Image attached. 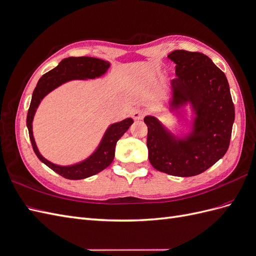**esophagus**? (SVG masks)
<instances>
[{
  "mask_svg": "<svg viewBox=\"0 0 256 256\" xmlns=\"http://www.w3.org/2000/svg\"><path fill=\"white\" fill-rule=\"evenodd\" d=\"M131 115H132V118L134 120H142L144 118L145 113L141 109H134V110H132V112H131Z\"/></svg>",
  "mask_w": 256,
  "mask_h": 256,
  "instance_id": "1",
  "label": "esophagus"
}]
</instances>
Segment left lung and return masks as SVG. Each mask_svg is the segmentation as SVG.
Instances as JSON below:
<instances>
[{"label":"left lung","mask_w":256,"mask_h":256,"mask_svg":"<svg viewBox=\"0 0 256 256\" xmlns=\"http://www.w3.org/2000/svg\"><path fill=\"white\" fill-rule=\"evenodd\" d=\"M168 58L176 64L171 82L170 110L190 104L194 118L191 132L175 136L152 115L144 118L150 164L160 172L190 177L205 172L221 159L230 146L235 109L224 72L200 52L175 50Z\"/></svg>","instance_id":"8db88e82"}]
</instances>
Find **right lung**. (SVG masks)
Here are the masks:
<instances>
[{
  "mask_svg": "<svg viewBox=\"0 0 256 256\" xmlns=\"http://www.w3.org/2000/svg\"><path fill=\"white\" fill-rule=\"evenodd\" d=\"M109 67V62L96 58H67L62 60L52 70L44 74L40 79V81H38L33 92L32 100H30V104L26 116V126L28 129L30 140V143H32L34 152L36 154L38 159L44 162L46 166H49L60 176L67 178V180H83V178H88L102 172V170L109 166L112 164L115 156L116 143H118L122 136L129 129V127L132 125L134 120L129 118L110 125L104 132L97 150L88 158L72 166H58L44 158L37 148L34 140L32 126L34 115L44 97L47 96L53 90L58 88L60 85L72 80H86L99 78V76H102L106 72Z\"/></svg>",
  "mask_w": 256,
  "mask_h": 256,
  "instance_id": "1",
  "label": "right lung"
}]
</instances>
